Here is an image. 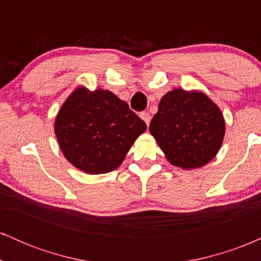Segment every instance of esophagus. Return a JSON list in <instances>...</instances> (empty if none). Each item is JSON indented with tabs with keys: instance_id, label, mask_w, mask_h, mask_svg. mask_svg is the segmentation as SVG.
Instances as JSON below:
<instances>
[{
	"instance_id": "esophagus-1",
	"label": "esophagus",
	"mask_w": 261,
	"mask_h": 261,
	"mask_svg": "<svg viewBox=\"0 0 261 261\" xmlns=\"http://www.w3.org/2000/svg\"><path fill=\"white\" fill-rule=\"evenodd\" d=\"M140 116H141V119H142V120L146 122V125H147V126H148L149 121H151V115H149L148 113H141Z\"/></svg>"
}]
</instances>
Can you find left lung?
Masks as SVG:
<instances>
[{"instance_id":"left-lung-1","label":"left lung","mask_w":261,"mask_h":261,"mask_svg":"<svg viewBox=\"0 0 261 261\" xmlns=\"http://www.w3.org/2000/svg\"><path fill=\"white\" fill-rule=\"evenodd\" d=\"M149 133L170 164L197 169L216 157L226 122L220 108L205 93L174 88L161 98Z\"/></svg>"}]
</instances>
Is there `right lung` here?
<instances>
[{
  "label": "right lung",
  "mask_w": 261,
  "mask_h": 261,
  "mask_svg": "<svg viewBox=\"0 0 261 261\" xmlns=\"http://www.w3.org/2000/svg\"><path fill=\"white\" fill-rule=\"evenodd\" d=\"M146 128L126 101L113 92L85 86L68 95L54 124L62 154L87 174H104L120 167Z\"/></svg>",
  "instance_id": "add662e5"
}]
</instances>
